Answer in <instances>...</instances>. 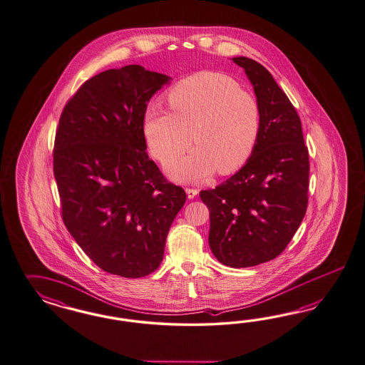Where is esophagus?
<instances>
[{
  "mask_svg": "<svg viewBox=\"0 0 365 365\" xmlns=\"http://www.w3.org/2000/svg\"><path fill=\"white\" fill-rule=\"evenodd\" d=\"M186 192H187L188 199H194L197 195H198L199 190L198 188H186Z\"/></svg>",
  "mask_w": 365,
  "mask_h": 365,
  "instance_id": "1",
  "label": "esophagus"
}]
</instances>
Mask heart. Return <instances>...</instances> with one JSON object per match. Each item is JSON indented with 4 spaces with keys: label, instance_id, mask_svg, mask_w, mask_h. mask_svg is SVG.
<instances>
[{
    "label": "heart",
    "instance_id": "obj_1",
    "mask_svg": "<svg viewBox=\"0 0 365 365\" xmlns=\"http://www.w3.org/2000/svg\"><path fill=\"white\" fill-rule=\"evenodd\" d=\"M167 100L171 110L159 106L144 110L143 133L151 153L166 162L187 148L192 133L197 144L168 163L171 177L199 182L215 171L226 175L246 165L259 136L261 110L238 81L203 71L179 81Z\"/></svg>",
    "mask_w": 365,
    "mask_h": 365
}]
</instances>
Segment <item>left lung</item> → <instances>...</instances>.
Segmentation results:
<instances>
[{
	"label": "left lung",
	"mask_w": 365,
	"mask_h": 365,
	"mask_svg": "<svg viewBox=\"0 0 365 365\" xmlns=\"http://www.w3.org/2000/svg\"><path fill=\"white\" fill-rule=\"evenodd\" d=\"M255 89L261 130L246 165L200 199L210 211L209 245L230 267L274 259L297 232L308 207L309 154L299 113L265 66L232 57Z\"/></svg>",
	"instance_id": "8db88e82"
}]
</instances>
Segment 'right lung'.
Wrapping results in <instances>:
<instances>
[{
	"mask_svg": "<svg viewBox=\"0 0 365 365\" xmlns=\"http://www.w3.org/2000/svg\"><path fill=\"white\" fill-rule=\"evenodd\" d=\"M171 78L142 66L108 69L66 103L56 131L53 173L63 221L104 272L148 276L186 192L145 153L147 104Z\"/></svg>",
	"mask_w": 365,
	"mask_h": 365,
	"instance_id": "add662e5",
	"label": "right lung"
}]
</instances>
